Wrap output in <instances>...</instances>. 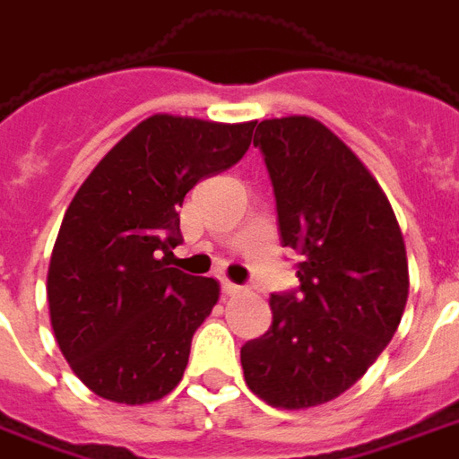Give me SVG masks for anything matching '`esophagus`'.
Segmentation results:
<instances>
[{
	"instance_id": "34e87169",
	"label": "esophagus",
	"mask_w": 459,
	"mask_h": 459,
	"mask_svg": "<svg viewBox=\"0 0 459 459\" xmlns=\"http://www.w3.org/2000/svg\"><path fill=\"white\" fill-rule=\"evenodd\" d=\"M221 290H223V294L233 297V294H240V291H243V287H240V284H233V281H229V280H223L221 281Z\"/></svg>"
}]
</instances>
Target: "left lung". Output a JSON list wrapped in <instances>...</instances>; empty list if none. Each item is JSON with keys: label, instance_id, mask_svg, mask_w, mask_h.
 Wrapping results in <instances>:
<instances>
[{"label": "left lung", "instance_id": "left-lung-1", "mask_svg": "<svg viewBox=\"0 0 459 459\" xmlns=\"http://www.w3.org/2000/svg\"><path fill=\"white\" fill-rule=\"evenodd\" d=\"M255 148L294 247L299 291L273 294V325L240 348L246 385L277 409L351 389L392 341L409 297L406 246L392 204L341 138L311 117L264 118Z\"/></svg>", "mask_w": 459, "mask_h": 459}]
</instances>
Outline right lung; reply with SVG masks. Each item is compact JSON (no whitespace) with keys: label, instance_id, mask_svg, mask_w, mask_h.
<instances>
[{"label":"right lung","instance_id":"right-lung-1","mask_svg":"<svg viewBox=\"0 0 459 459\" xmlns=\"http://www.w3.org/2000/svg\"><path fill=\"white\" fill-rule=\"evenodd\" d=\"M255 121L155 114L91 169L60 223L48 267L50 325L84 386L151 403L179 385L219 281L169 267L185 195L246 155Z\"/></svg>","mask_w":459,"mask_h":459}]
</instances>
